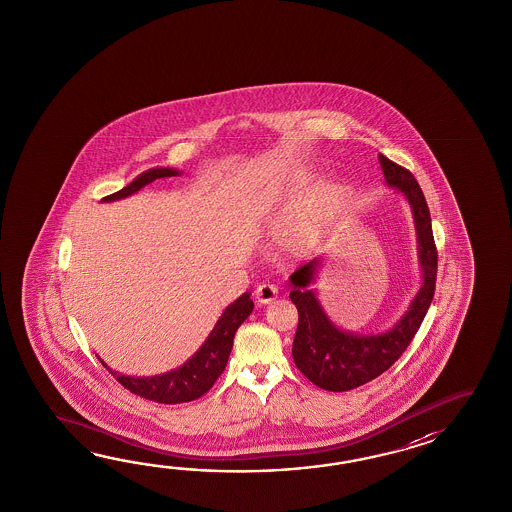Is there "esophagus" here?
<instances>
[{"label": "esophagus", "mask_w": 512, "mask_h": 512, "mask_svg": "<svg viewBox=\"0 0 512 512\" xmlns=\"http://www.w3.org/2000/svg\"><path fill=\"white\" fill-rule=\"evenodd\" d=\"M276 296H278V289L271 283H261L260 287H256L254 291V298L260 305L271 304L276 300Z\"/></svg>", "instance_id": "34e87169"}]
</instances>
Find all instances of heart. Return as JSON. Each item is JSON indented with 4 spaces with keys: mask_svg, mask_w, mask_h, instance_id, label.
I'll list each match as a JSON object with an SVG mask.
<instances>
[{
    "mask_svg": "<svg viewBox=\"0 0 512 512\" xmlns=\"http://www.w3.org/2000/svg\"><path fill=\"white\" fill-rule=\"evenodd\" d=\"M313 183V175L300 174L293 177L287 188V199L294 201L304 194ZM348 199V188L342 183H326L305 196L293 214L276 232V245L283 254L293 258H304L315 251L324 240L331 223Z\"/></svg>",
    "mask_w": 512,
    "mask_h": 512,
    "instance_id": "b5f03b06",
    "label": "heart"
}]
</instances>
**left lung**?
I'll return each mask as SVG.
<instances>
[{"label":"left lung","instance_id":"1","mask_svg":"<svg viewBox=\"0 0 512 512\" xmlns=\"http://www.w3.org/2000/svg\"><path fill=\"white\" fill-rule=\"evenodd\" d=\"M386 185L403 194L412 208L417 256L421 267V287L404 315L388 331L360 335L338 327L316 296L313 283L324 258L305 263L291 274V302L298 309V327L293 342L296 368L309 381L327 392H348L373 381L399 359L415 337L432 304L437 276L432 219L421 186L414 175L379 153Z\"/></svg>","mask_w":512,"mask_h":512}]
</instances>
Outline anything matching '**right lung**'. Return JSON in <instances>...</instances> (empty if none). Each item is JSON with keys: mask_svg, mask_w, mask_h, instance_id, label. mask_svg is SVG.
I'll list each match as a JSON object with an SVG mask.
<instances>
[{"mask_svg": "<svg viewBox=\"0 0 512 512\" xmlns=\"http://www.w3.org/2000/svg\"><path fill=\"white\" fill-rule=\"evenodd\" d=\"M179 174L181 172L174 168H150V170L142 172L141 175H137L130 185L124 186L122 190L111 194V196L104 197L102 201L104 203L119 201L124 197L137 194L141 188L150 185L155 179ZM252 309H254V304H252L251 293L241 294L238 300H234L221 313L216 326L210 331L207 340L203 342V346L197 349L196 353L186 360L183 366L161 373V375L130 377V375H122L119 371L111 370L100 357L98 360L104 364V368H108L109 373L126 390H130L135 395H141L144 399L161 404L188 403V401H194L201 395H205L214 386V382L218 381L219 375L227 366L232 344H234V335H236L238 327L247 320V316L251 315Z\"/></svg>", "mask_w": 512, "mask_h": 512, "instance_id": "add662e5", "label": "right lung"}]
</instances>
